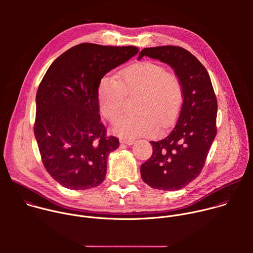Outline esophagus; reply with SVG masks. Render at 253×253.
Returning <instances> with one entry per match:
<instances>
[{"label":"esophagus","mask_w":253,"mask_h":253,"mask_svg":"<svg viewBox=\"0 0 253 253\" xmlns=\"http://www.w3.org/2000/svg\"><path fill=\"white\" fill-rule=\"evenodd\" d=\"M120 143H122V144H126V145H133V144L135 143V141L134 140H132V139H121L120 140Z\"/></svg>","instance_id":"1"}]
</instances>
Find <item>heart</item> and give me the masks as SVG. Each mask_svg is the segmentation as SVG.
<instances>
[{
	"label": "heart",
	"instance_id": "1",
	"mask_svg": "<svg viewBox=\"0 0 253 253\" xmlns=\"http://www.w3.org/2000/svg\"><path fill=\"white\" fill-rule=\"evenodd\" d=\"M126 94H140L134 116L122 118L114 128L126 139L153 137L170 127L183 105V89L179 79L154 62L143 61L120 71L117 78L104 76L98 85L97 99L101 114L116 122L122 114Z\"/></svg>",
	"mask_w": 253,
	"mask_h": 253
}]
</instances>
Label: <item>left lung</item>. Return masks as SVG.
I'll list each match as a JSON object with an SVG mask.
<instances>
[{"label": "left lung", "mask_w": 253, "mask_h": 253, "mask_svg": "<svg viewBox=\"0 0 253 253\" xmlns=\"http://www.w3.org/2000/svg\"><path fill=\"white\" fill-rule=\"evenodd\" d=\"M144 56L169 65L183 89L177 123L162 140L150 141L152 156L141 165L143 181L154 189L179 190L200 174L216 136L217 100L204 66L187 50L175 46L143 49Z\"/></svg>", "instance_id": "obj_1"}]
</instances>
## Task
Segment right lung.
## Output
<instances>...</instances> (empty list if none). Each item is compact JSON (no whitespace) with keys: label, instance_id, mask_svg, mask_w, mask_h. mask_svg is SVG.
<instances>
[{"label":"right lung","instance_id":"obj_1","mask_svg":"<svg viewBox=\"0 0 253 253\" xmlns=\"http://www.w3.org/2000/svg\"><path fill=\"white\" fill-rule=\"evenodd\" d=\"M139 50L83 43L59 56L36 95L34 125L43 164L62 186L84 190L105 179L119 140L106 134L97 99L100 80Z\"/></svg>","mask_w":253,"mask_h":253}]
</instances>
